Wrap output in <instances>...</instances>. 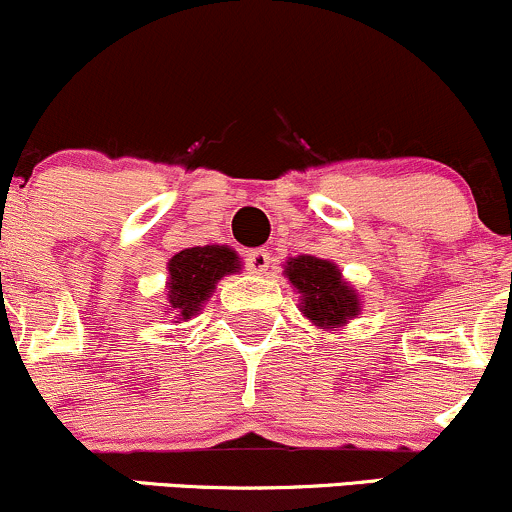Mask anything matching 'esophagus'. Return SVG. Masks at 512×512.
Listing matches in <instances>:
<instances>
[{"label":"esophagus","mask_w":512,"mask_h":512,"mask_svg":"<svg viewBox=\"0 0 512 512\" xmlns=\"http://www.w3.org/2000/svg\"><path fill=\"white\" fill-rule=\"evenodd\" d=\"M268 266H271V254L266 249H254L246 254V268L251 273H256V276H263L268 271Z\"/></svg>","instance_id":"1"}]
</instances>
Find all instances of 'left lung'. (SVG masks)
Returning <instances> with one entry per match:
<instances>
[{
  "label": "left lung",
  "instance_id": "left-lung-1",
  "mask_svg": "<svg viewBox=\"0 0 512 512\" xmlns=\"http://www.w3.org/2000/svg\"><path fill=\"white\" fill-rule=\"evenodd\" d=\"M283 273L300 293V312L315 327H344L361 312L359 293L342 278L337 263L317 256H295Z\"/></svg>",
  "mask_w": 512,
  "mask_h": 512
}]
</instances>
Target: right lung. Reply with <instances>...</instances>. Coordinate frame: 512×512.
<instances>
[{"label": "right lung", "mask_w": 512, "mask_h": 512, "mask_svg": "<svg viewBox=\"0 0 512 512\" xmlns=\"http://www.w3.org/2000/svg\"><path fill=\"white\" fill-rule=\"evenodd\" d=\"M241 261L229 246H192L168 261V302L178 320H190L210 300L214 285L239 271Z\"/></svg>", "instance_id": "right-lung-1"}]
</instances>
